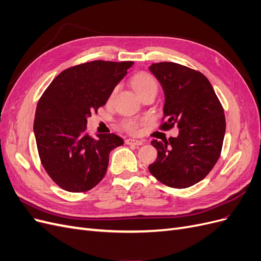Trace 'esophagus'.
Here are the masks:
<instances>
[{"instance_id":"34e87169","label":"esophagus","mask_w":261,"mask_h":261,"mask_svg":"<svg viewBox=\"0 0 261 261\" xmlns=\"http://www.w3.org/2000/svg\"><path fill=\"white\" fill-rule=\"evenodd\" d=\"M125 144L126 145H133V146H140V145H143V140L128 138V139L125 140Z\"/></svg>"}]
</instances>
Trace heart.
Instances as JSON below:
<instances>
[{
	"label": "heart",
	"mask_w": 261,
	"mask_h": 261,
	"mask_svg": "<svg viewBox=\"0 0 261 261\" xmlns=\"http://www.w3.org/2000/svg\"><path fill=\"white\" fill-rule=\"evenodd\" d=\"M132 86L138 96H140V94H143L144 92H147L149 90L156 91L158 83H156V80L154 78V76H152L151 74H149L147 72H139L133 76ZM116 90H117V88L115 87V88L111 91V93H110L109 100H111L114 97ZM123 126H124V128L129 133H137L139 129V123L137 121H127L124 123Z\"/></svg>",
	"instance_id": "b5f03b06"
}]
</instances>
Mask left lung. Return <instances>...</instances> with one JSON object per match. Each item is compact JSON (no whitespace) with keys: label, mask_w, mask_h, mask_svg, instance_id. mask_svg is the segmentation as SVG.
Wrapping results in <instances>:
<instances>
[{"label":"left lung","mask_w":261,"mask_h":261,"mask_svg":"<svg viewBox=\"0 0 261 261\" xmlns=\"http://www.w3.org/2000/svg\"><path fill=\"white\" fill-rule=\"evenodd\" d=\"M164 91L160 129L174 125L178 136L152 140L156 160L149 171L162 184L187 188L206 177L219 160L225 134L222 105L208 78L198 70L173 62L149 66Z\"/></svg>","instance_id":"obj_1"}]
</instances>
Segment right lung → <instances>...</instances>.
I'll return each mask as SVG.
<instances>
[{"instance_id": "add662e5", "label": "right lung", "mask_w": 261, "mask_h": 261, "mask_svg": "<svg viewBox=\"0 0 261 261\" xmlns=\"http://www.w3.org/2000/svg\"><path fill=\"white\" fill-rule=\"evenodd\" d=\"M134 62L92 61L63 70L39 100L34 132L39 156L61 188L83 193L103 178L112 150L124 144L115 134L92 138L87 117L106 105Z\"/></svg>"}]
</instances>
